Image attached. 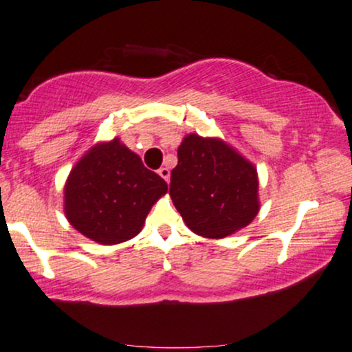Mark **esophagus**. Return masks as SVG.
<instances>
[{
    "label": "esophagus",
    "instance_id": "esophagus-1",
    "mask_svg": "<svg viewBox=\"0 0 352 352\" xmlns=\"http://www.w3.org/2000/svg\"><path fill=\"white\" fill-rule=\"evenodd\" d=\"M159 175L162 177L165 182H168V179H170V170H168L167 167H160L159 168Z\"/></svg>",
    "mask_w": 352,
    "mask_h": 352
}]
</instances>
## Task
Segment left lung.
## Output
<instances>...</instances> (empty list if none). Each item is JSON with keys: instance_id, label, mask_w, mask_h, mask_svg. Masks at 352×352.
<instances>
[{"instance_id": "left-lung-1", "label": "left lung", "mask_w": 352, "mask_h": 352, "mask_svg": "<svg viewBox=\"0 0 352 352\" xmlns=\"http://www.w3.org/2000/svg\"><path fill=\"white\" fill-rule=\"evenodd\" d=\"M177 157L168 193L193 232L224 238L256 218L257 172L238 152L218 139L190 134Z\"/></svg>"}]
</instances>
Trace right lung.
<instances>
[{
  "label": "right lung",
  "instance_id": "right-lung-1",
  "mask_svg": "<svg viewBox=\"0 0 352 352\" xmlns=\"http://www.w3.org/2000/svg\"><path fill=\"white\" fill-rule=\"evenodd\" d=\"M165 192L162 177L114 139L88 151L70 172L65 214L87 238L118 244L141 231L151 206Z\"/></svg>",
  "mask_w": 352,
  "mask_h": 352
}]
</instances>
